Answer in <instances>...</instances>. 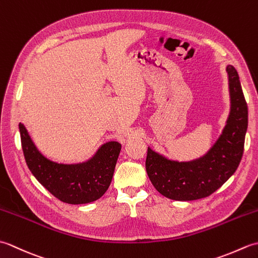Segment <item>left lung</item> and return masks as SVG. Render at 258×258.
<instances>
[{"instance_id": "left-lung-1", "label": "left lung", "mask_w": 258, "mask_h": 258, "mask_svg": "<svg viewBox=\"0 0 258 258\" xmlns=\"http://www.w3.org/2000/svg\"><path fill=\"white\" fill-rule=\"evenodd\" d=\"M231 112L223 133L204 156L190 162L167 160L147 149L146 172L157 191L174 201H194L218 189L236 171L242 160L248 109L237 71L226 68Z\"/></svg>"}]
</instances>
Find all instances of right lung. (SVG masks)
<instances>
[{
  "label": "right lung",
  "instance_id": "1",
  "mask_svg": "<svg viewBox=\"0 0 258 258\" xmlns=\"http://www.w3.org/2000/svg\"><path fill=\"white\" fill-rule=\"evenodd\" d=\"M21 143L27 167L44 187L68 204H86L100 199L112 182L120 152L118 142L104 144L90 161L58 164L43 156L23 124H19Z\"/></svg>",
  "mask_w": 258,
  "mask_h": 258
}]
</instances>
